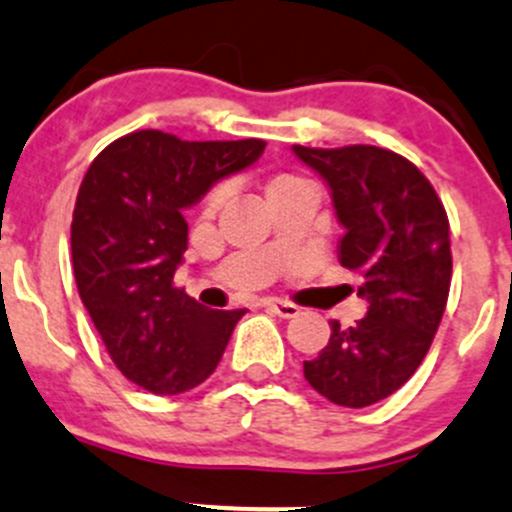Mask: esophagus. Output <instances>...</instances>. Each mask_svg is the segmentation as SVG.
<instances>
[{"label":"esophagus","mask_w":512,"mask_h":512,"mask_svg":"<svg viewBox=\"0 0 512 512\" xmlns=\"http://www.w3.org/2000/svg\"><path fill=\"white\" fill-rule=\"evenodd\" d=\"M266 308L281 318L298 316V306H293V303H286V301H266Z\"/></svg>","instance_id":"esophagus-1"}]
</instances>
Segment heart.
<instances>
[{"label":"heart","mask_w":512,"mask_h":512,"mask_svg":"<svg viewBox=\"0 0 512 512\" xmlns=\"http://www.w3.org/2000/svg\"><path fill=\"white\" fill-rule=\"evenodd\" d=\"M288 181H293L291 176H276V179L268 181L266 191L276 189V186H281V184H288ZM221 201H224V191H221V189L211 191L209 199H206V211H216V209H219V206H221Z\"/></svg>","instance_id":"heart-1"}]
</instances>
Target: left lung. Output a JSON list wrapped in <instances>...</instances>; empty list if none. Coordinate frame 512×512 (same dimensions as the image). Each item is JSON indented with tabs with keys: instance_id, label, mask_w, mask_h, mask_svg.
Masks as SVG:
<instances>
[{
	"instance_id": "obj_1",
	"label": "left lung",
	"mask_w": 512,
	"mask_h": 512,
	"mask_svg": "<svg viewBox=\"0 0 512 512\" xmlns=\"http://www.w3.org/2000/svg\"><path fill=\"white\" fill-rule=\"evenodd\" d=\"M328 184L343 239L338 261L363 276L368 313L351 328L331 321L328 346L303 361L313 391L366 408L396 393L426 358L450 291V226L426 176L388 149L293 146Z\"/></svg>"
}]
</instances>
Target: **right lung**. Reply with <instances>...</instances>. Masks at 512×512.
<instances>
[{
  "instance_id": "obj_1",
  "label": "right lung",
  "mask_w": 512,
  "mask_h": 512,
  "mask_svg": "<svg viewBox=\"0 0 512 512\" xmlns=\"http://www.w3.org/2000/svg\"><path fill=\"white\" fill-rule=\"evenodd\" d=\"M266 149L261 139L181 141L156 129L111 141L86 171L72 221L79 296L131 383L176 396L219 366L244 308L211 311L174 286L184 211Z\"/></svg>"
}]
</instances>
